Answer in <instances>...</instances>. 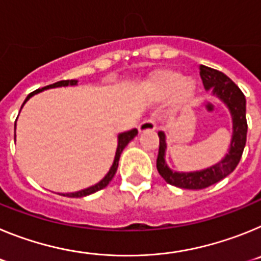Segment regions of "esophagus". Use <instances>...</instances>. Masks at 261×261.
<instances>
[{
	"label": "esophagus",
	"instance_id": "1",
	"mask_svg": "<svg viewBox=\"0 0 261 261\" xmlns=\"http://www.w3.org/2000/svg\"><path fill=\"white\" fill-rule=\"evenodd\" d=\"M156 124L155 120L153 117H149V119L144 120L140 125H138V130L140 132H149V130H155Z\"/></svg>",
	"mask_w": 261,
	"mask_h": 261
}]
</instances>
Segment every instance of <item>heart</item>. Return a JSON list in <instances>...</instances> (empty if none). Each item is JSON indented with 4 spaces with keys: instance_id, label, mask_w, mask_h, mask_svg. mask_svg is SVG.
Returning a JSON list of instances; mask_svg holds the SVG:
<instances>
[{
    "instance_id": "heart-1",
    "label": "heart",
    "mask_w": 261,
    "mask_h": 261,
    "mask_svg": "<svg viewBox=\"0 0 261 261\" xmlns=\"http://www.w3.org/2000/svg\"><path fill=\"white\" fill-rule=\"evenodd\" d=\"M147 89L156 98H167L174 94L175 105L181 106L190 102L195 94V82L184 78L183 73L174 69H163L147 81Z\"/></svg>"
}]
</instances>
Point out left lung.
I'll use <instances>...</instances> for the list:
<instances>
[{"mask_svg":"<svg viewBox=\"0 0 261 261\" xmlns=\"http://www.w3.org/2000/svg\"><path fill=\"white\" fill-rule=\"evenodd\" d=\"M200 77L205 89H212L213 95L221 99L229 108L232 119V137L229 153L226 154L221 162L200 171L177 172L172 171L166 163L165 153L167 147L166 136L163 132H158L159 151L156 158V170L168 184L184 190H202L231 174L241 161L246 146V138H247L246 98L241 89L227 75L223 74L222 71L209 66L200 65Z\"/></svg>","mask_w":261,"mask_h":261,"instance_id":"8db88e82","label":"left lung"}]
</instances>
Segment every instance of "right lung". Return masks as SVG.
Wrapping results in <instances>:
<instances>
[{"label": "right lung", "instance_id": "1", "mask_svg": "<svg viewBox=\"0 0 261 261\" xmlns=\"http://www.w3.org/2000/svg\"><path fill=\"white\" fill-rule=\"evenodd\" d=\"M78 81L77 80H66V81H59V82H56V84H52V85H48V86L43 87V89H39V90H35L34 93L29 94V96L26 98V100L23 102V105L29 100L30 98H31L32 95H35V94L40 93V91H43V90H47V89H53V87H61V86H74V85H77ZM22 105V107H23ZM20 107V108H22ZM138 130L137 129H132V130H128V132H124V133H120L119 136H117V149H116V154H115V159H114V163H112V166H111L110 171L107 172V175H106L105 177H103L102 180L99 181V183H96L95 186H91L89 187V188H86V190H82V191H78V192H73V193H62V196H66V197H85V196H89L91 195V193L94 192H98V191L103 190V188H106V187L110 184V181L112 180V177L115 176V174H116L117 171V166H119V159H120V155H121V153H123L124 147L126 146V145L129 144V141H132L133 138L137 136Z\"/></svg>", "mask_w": 261, "mask_h": 261}]
</instances>
